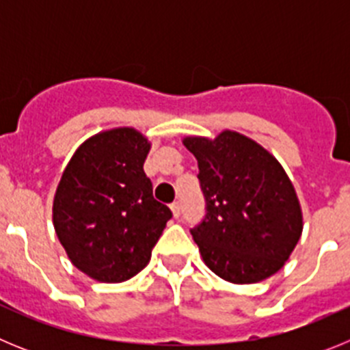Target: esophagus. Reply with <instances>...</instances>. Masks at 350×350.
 I'll list each match as a JSON object with an SVG mask.
<instances>
[{
    "instance_id": "1",
    "label": "esophagus",
    "mask_w": 350,
    "mask_h": 350,
    "mask_svg": "<svg viewBox=\"0 0 350 350\" xmlns=\"http://www.w3.org/2000/svg\"><path fill=\"white\" fill-rule=\"evenodd\" d=\"M170 208H172L173 217H178V215H180V203L178 202H173L172 205H170Z\"/></svg>"
}]
</instances>
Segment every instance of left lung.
I'll return each instance as SVG.
<instances>
[{
	"label": "left lung",
	"mask_w": 350,
	"mask_h": 350,
	"mask_svg": "<svg viewBox=\"0 0 350 350\" xmlns=\"http://www.w3.org/2000/svg\"><path fill=\"white\" fill-rule=\"evenodd\" d=\"M200 168L206 215L191 230L206 267L231 284L280 270L303 231L295 185L277 157L242 133L184 137Z\"/></svg>",
	"instance_id": "8db88e82"
}]
</instances>
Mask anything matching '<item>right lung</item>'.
Instances as JSON below:
<instances>
[{
    "instance_id": "add662e5",
    "label": "right lung",
    "mask_w": 350,
    "mask_h": 350,
    "mask_svg": "<svg viewBox=\"0 0 350 350\" xmlns=\"http://www.w3.org/2000/svg\"><path fill=\"white\" fill-rule=\"evenodd\" d=\"M150 142L135 128L100 131L68 161L52 222L73 267L98 282L131 279L150 261L172 219L144 172Z\"/></svg>"
}]
</instances>
